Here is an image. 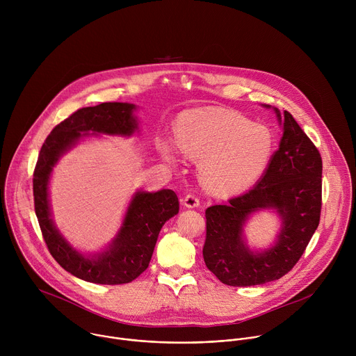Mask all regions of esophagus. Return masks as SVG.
Segmentation results:
<instances>
[{"label":"esophagus","mask_w":356,"mask_h":356,"mask_svg":"<svg viewBox=\"0 0 356 356\" xmlns=\"http://www.w3.org/2000/svg\"><path fill=\"white\" fill-rule=\"evenodd\" d=\"M183 206H184L186 209H197V207L200 206V200H198L195 195L188 194V195H186L184 200H183Z\"/></svg>","instance_id":"esophagus-1"}]
</instances>
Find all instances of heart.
Returning a JSON list of instances; mask_svg holds the SVG:
<instances>
[{
    "label": "heart",
    "instance_id": "obj_1",
    "mask_svg": "<svg viewBox=\"0 0 356 356\" xmlns=\"http://www.w3.org/2000/svg\"><path fill=\"white\" fill-rule=\"evenodd\" d=\"M275 147L272 131L225 108H195L176 121V143L163 140L162 158L177 165L181 154L201 161L204 184L220 195L249 188L268 168Z\"/></svg>",
    "mask_w": 356,
    "mask_h": 356
}]
</instances>
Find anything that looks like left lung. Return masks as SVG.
Segmentation results:
<instances>
[{
    "label": "left lung",
    "instance_id": "8db88e82",
    "mask_svg": "<svg viewBox=\"0 0 356 356\" xmlns=\"http://www.w3.org/2000/svg\"><path fill=\"white\" fill-rule=\"evenodd\" d=\"M273 111L283 136L261 180L228 204L206 210L202 257L207 268L228 286H257L284 276L301 258L320 222V152L290 113L280 114L275 107ZM266 209L280 217L281 229L269 248L252 250L244 227L257 212Z\"/></svg>",
    "mask_w": 356,
    "mask_h": 356
}]
</instances>
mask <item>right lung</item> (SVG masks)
I'll return each mask as SVG.
<instances>
[{"label":"right lung","mask_w":356,"mask_h":356,"mask_svg":"<svg viewBox=\"0 0 356 356\" xmlns=\"http://www.w3.org/2000/svg\"><path fill=\"white\" fill-rule=\"evenodd\" d=\"M136 108L129 103H103L76 111L49 134L33 172L35 213L50 255L65 270L90 283L124 284L135 280L149 266L162 227L179 213V198L173 190H136L114 239L94 253L76 249L54 221L49 184L59 159L86 138H129L139 132Z\"/></svg>","instance_id":"obj_1"}]
</instances>
